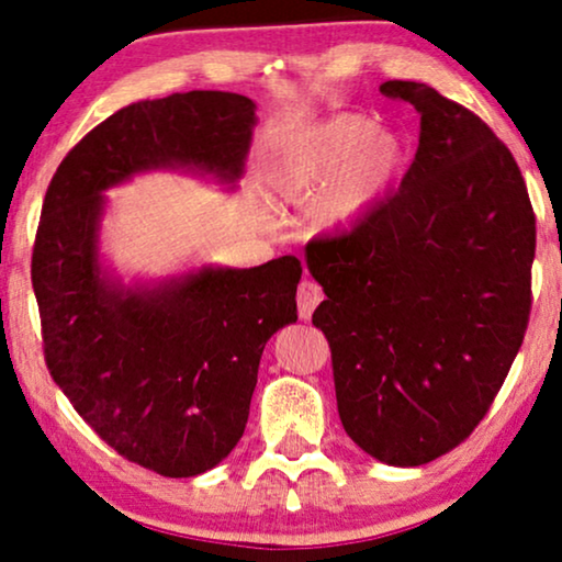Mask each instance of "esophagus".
<instances>
[{"mask_svg":"<svg viewBox=\"0 0 562 562\" xmlns=\"http://www.w3.org/2000/svg\"><path fill=\"white\" fill-rule=\"evenodd\" d=\"M323 302V289L315 281H302L296 289V310H300L302 321H310L317 304Z\"/></svg>","mask_w":562,"mask_h":562,"instance_id":"1","label":"esophagus"}]
</instances>
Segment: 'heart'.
<instances>
[{
  "mask_svg": "<svg viewBox=\"0 0 562 562\" xmlns=\"http://www.w3.org/2000/svg\"><path fill=\"white\" fill-rule=\"evenodd\" d=\"M406 164V145L359 114H336L283 143L262 175L276 207L313 209L317 232L355 228L375 211Z\"/></svg>",
  "mask_w": 562,
  "mask_h": 562,
  "instance_id": "1",
  "label": "heart"
}]
</instances>
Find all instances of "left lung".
Returning <instances> with one entry per match:
<instances>
[{
    "label": "left lung",
    "instance_id": "obj_1",
    "mask_svg": "<svg viewBox=\"0 0 562 562\" xmlns=\"http://www.w3.org/2000/svg\"><path fill=\"white\" fill-rule=\"evenodd\" d=\"M380 93L419 114L398 192L351 234L304 249L325 300L338 417L387 467L472 435L521 349L537 228L510 150L480 116L414 80Z\"/></svg>",
    "mask_w": 562,
    "mask_h": 562
}]
</instances>
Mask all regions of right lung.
Masks as SVG:
<instances>
[{
	"instance_id": "right-lung-1",
	"label": "right lung",
	"mask_w": 562,
	"mask_h": 562,
	"mask_svg": "<svg viewBox=\"0 0 562 562\" xmlns=\"http://www.w3.org/2000/svg\"><path fill=\"white\" fill-rule=\"evenodd\" d=\"M258 103L226 90L137 101L90 130L48 184L33 292L48 372L127 461L195 476L232 453L268 338L296 323L300 260L200 262L124 281L103 252L109 190L182 171L237 190Z\"/></svg>"
}]
</instances>
